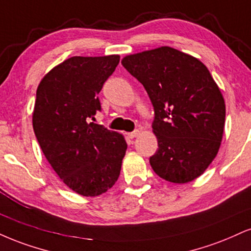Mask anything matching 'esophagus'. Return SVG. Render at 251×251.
Masks as SVG:
<instances>
[{
	"instance_id": "1",
	"label": "esophagus",
	"mask_w": 251,
	"mask_h": 251,
	"mask_svg": "<svg viewBox=\"0 0 251 251\" xmlns=\"http://www.w3.org/2000/svg\"><path fill=\"white\" fill-rule=\"evenodd\" d=\"M139 134H140V131H139V129H135V131H133V132H129V133H127L128 138H131V139L137 138Z\"/></svg>"
}]
</instances>
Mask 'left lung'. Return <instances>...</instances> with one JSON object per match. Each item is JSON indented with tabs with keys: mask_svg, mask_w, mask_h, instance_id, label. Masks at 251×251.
I'll use <instances>...</instances> for the list:
<instances>
[{
	"mask_svg": "<svg viewBox=\"0 0 251 251\" xmlns=\"http://www.w3.org/2000/svg\"><path fill=\"white\" fill-rule=\"evenodd\" d=\"M122 64L143 84L154 107L158 151L153 171L173 183L203 174L219 152L226 104L207 66L171 47L125 56Z\"/></svg>",
	"mask_w": 251,
	"mask_h": 251,
	"instance_id": "left-lung-1",
	"label": "left lung"
}]
</instances>
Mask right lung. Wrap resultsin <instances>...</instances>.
Listing matches in <instances>:
<instances>
[{
  "label": "right lung",
  "instance_id": "right-lung-1",
  "mask_svg": "<svg viewBox=\"0 0 251 251\" xmlns=\"http://www.w3.org/2000/svg\"><path fill=\"white\" fill-rule=\"evenodd\" d=\"M119 58L71 57L51 69L36 92L32 127L39 146L63 182L83 196H98L116 183L127 150L123 134L91 123Z\"/></svg>",
  "mask_w": 251,
  "mask_h": 251
}]
</instances>
